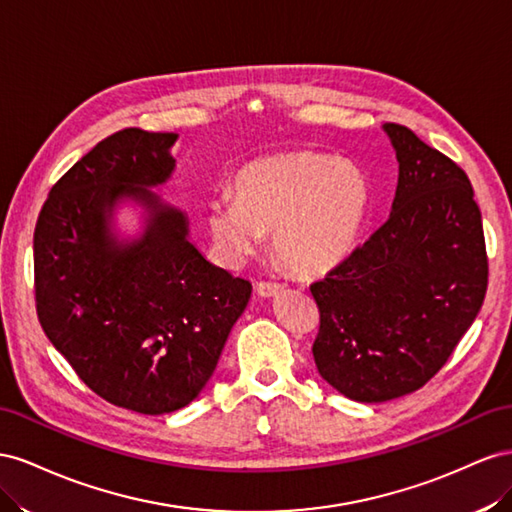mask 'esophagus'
I'll list each match as a JSON object with an SVG mask.
<instances>
[{
	"label": "esophagus",
	"instance_id": "obj_1",
	"mask_svg": "<svg viewBox=\"0 0 512 512\" xmlns=\"http://www.w3.org/2000/svg\"><path fill=\"white\" fill-rule=\"evenodd\" d=\"M283 289H285V285H281V283L261 281V283L257 285V294L264 296V298H272V296H276V294H279V291H283Z\"/></svg>",
	"mask_w": 512,
	"mask_h": 512
}]
</instances>
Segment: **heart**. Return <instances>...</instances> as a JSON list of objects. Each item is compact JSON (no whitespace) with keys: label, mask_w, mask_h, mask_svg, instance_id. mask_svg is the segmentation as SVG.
<instances>
[{"label":"heart","mask_w":512,"mask_h":512,"mask_svg":"<svg viewBox=\"0 0 512 512\" xmlns=\"http://www.w3.org/2000/svg\"><path fill=\"white\" fill-rule=\"evenodd\" d=\"M369 210V180L354 163L289 152L253 160L236 175V199L208 203L212 240L227 261H242L274 233V253L304 276L349 257Z\"/></svg>","instance_id":"heart-1"}]
</instances>
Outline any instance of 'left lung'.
<instances>
[{"instance_id": "1", "label": "left lung", "mask_w": 512, "mask_h": 512, "mask_svg": "<svg viewBox=\"0 0 512 512\" xmlns=\"http://www.w3.org/2000/svg\"><path fill=\"white\" fill-rule=\"evenodd\" d=\"M384 130L399 160L388 221L311 285L317 371L360 403L425 386L472 326L489 279L483 218L465 171L407 126Z\"/></svg>"}]
</instances>
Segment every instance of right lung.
Returning a JSON list of instances; mask_svg holds the SVG:
<instances>
[{
  "instance_id": "add662e5",
  "label": "right lung",
  "mask_w": 512,
  "mask_h": 512,
  "mask_svg": "<svg viewBox=\"0 0 512 512\" xmlns=\"http://www.w3.org/2000/svg\"><path fill=\"white\" fill-rule=\"evenodd\" d=\"M175 133L124 128L102 139L51 188L34 231L40 326L105 401L169 414L208 384L251 298V283L188 240V218L150 188L175 169ZM146 210L144 233L120 241V200Z\"/></svg>"
}]
</instances>
